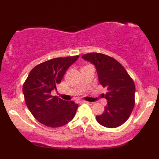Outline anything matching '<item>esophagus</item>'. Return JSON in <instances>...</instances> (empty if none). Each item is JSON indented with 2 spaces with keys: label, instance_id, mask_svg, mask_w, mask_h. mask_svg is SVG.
Instances as JSON below:
<instances>
[{
  "label": "esophagus",
  "instance_id": "esophagus-1",
  "mask_svg": "<svg viewBox=\"0 0 159 159\" xmlns=\"http://www.w3.org/2000/svg\"><path fill=\"white\" fill-rule=\"evenodd\" d=\"M78 103H88V102L84 101V100H81V101H78Z\"/></svg>",
  "mask_w": 159,
  "mask_h": 159
}]
</instances>
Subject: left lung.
I'll return each mask as SVG.
<instances>
[{"mask_svg": "<svg viewBox=\"0 0 159 159\" xmlns=\"http://www.w3.org/2000/svg\"><path fill=\"white\" fill-rule=\"evenodd\" d=\"M83 59L94 64L98 81L103 87H107L105 98L107 105L105 112L96 116L100 125L107 128H116L129 119L134 106L135 86L125 68L110 56L100 53H89Z\"/></svg>", "mask_w": 159, "mask_h": 159, "instance_id": "left-lung-1", "label": "left lung"}]
</instances>
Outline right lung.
I'll list each match as a JSON object with an SVG mask.
<instances>
[{"label":"right lung","instance_id":"obj_1","mask_svg":"<svg viewBox=\"0 0 159 159\" xmlns=\"http://www.w3.org/2000/svg\"><path fill=\"white\" fill-rule=\"evenodd\" d=\"M78 57V55L57 57L43 62L30 71L24 83L23 93L29 111L46 126H63L73 119L76 114L77 104L53 96L51 93Z\"/></svg>","mask_w":159,"mask_h":159}]
</instances>
